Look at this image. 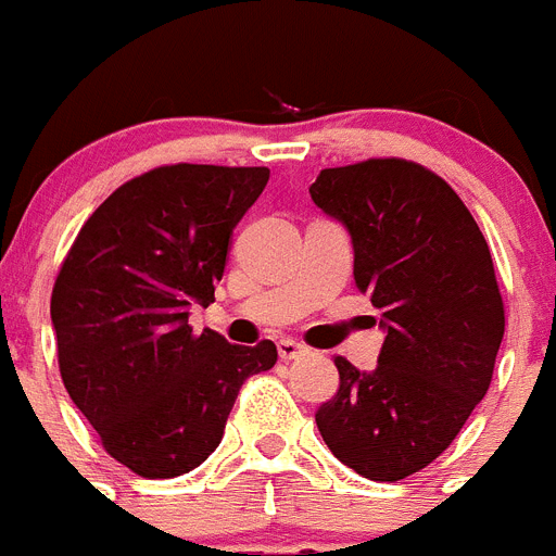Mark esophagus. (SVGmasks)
<instances>
[{
	"instance_id": "obj_1",
	"label": "esophagus",
	"mask_w": 556,
	"mask_h": 556,
	"mask_svg": "<svg viewBox=\"0 0 556 556\" xmlns=\"http://www.w3.org/2000/svg\"><path fill=\"white\" fill-rule=\"evenodd\" d=\"M306 353V348L301 345V342H294V339H281L278 342V356L283 358V362H292V358L303 356Z\"/></svg>"
}]
</instances>
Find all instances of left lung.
Segmentation results:
<instances>
[{
	"label": "left lung",
	"instance_id": "8db88e82",
	"mask_svg": "<svg viewBox=\"0 0 556 556\" xmlns=\"http://www.w3.org/2000/svg\"><path fill=\"white\" fill-rule=\"evenodd\" d=\"M314 205L345 225L353 281L381 320L376 370L337 356L317 429L342 465L397 481L443 454L488 395L504 339L493 258L456 191L401 159L323 169Z\"/></svg>",
	"mask_w": 556,
	"mask_h": 556
}]
</instances>
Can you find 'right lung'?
<instances>
[{"mask_svg": "<svg viewBox=\"0 0 556 556\" xmlns=\"http://www.w3.org/2000/svg\"><path fill=\"white\" fill-rule=\"evenodd\" d=\"M269 180L264 166L178 164L119 186L88 217L52 289L68 397L116 462L144 479L200 468L244 378L278 362L269 339L194 333L214 303L230 239Z\"/></svg>", "mask_w": 556, "mask_h": 556, "instance_id": "right-lung-1", "label": "right lung"}]
</instances>
